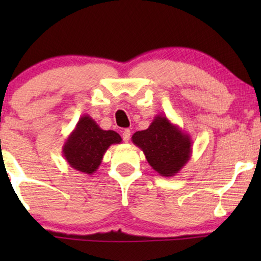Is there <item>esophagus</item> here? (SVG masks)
Wrapping results in <instances>:
<instances>
[{
	"mask_svg": "<svg viewBox=\"0 0 261 261\" xmlns=\"http://www.w3.org/2000/svg\"><path fill=\"white\" fill-rule=\"evenodd\" d=\"M122 139L124 142H128L130 139V130L129 129H123L122 130Z\"/></svg>",
	"mask_w": 261,
	"mask_h": 261,
	"instance_id": "1",
	"label": "esophagus"
}]
</instances>
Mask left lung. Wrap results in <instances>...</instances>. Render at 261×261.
Returning a JSON list of instances; mask_svg holds the SVG:
<instances>
[{"label": "left lung", "instance_id": "obj_1", "mask_svg": "<svg viewBox=\"0 0 261 261\" xmlns=\"http://www.w3.org/2000/svg\"><path fill=\"white\" fill-rule=\"evenodd\" d=\"M132 141L144 152L152 169L163 177L176 176L192 154L190 135L165 115H156L147 129L135 132Z\"/></svg>", "mask_w": 261, "mask_h": 261}]
</instances>
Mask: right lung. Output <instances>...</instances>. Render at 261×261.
<instances>
[{
	"mask_svg": "<svg viewBox=\"0 0 261 261\" xmlns=\"http://www.w3.org/2000/svg\"><path fill=\"white\" fill-rule=\"evenodd\" d=\"M121 141L122 139L116 132L102 129L85 114L64 142L63 156L72 169L92 174L101 165L107 149Z\"/></svg>",
	"mask_w": 261,
	"mask_h": 261,
	"instance_id": "obj_1",
	"label": "right lung"
}]
</instances>
